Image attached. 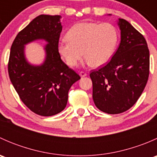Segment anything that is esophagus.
I'll use <instances>...</instances> for the list:
<instances>
[{"instance_id":"obj_1","label":"esophagus","mask_w":157,"mask_h":157,"mask_svg":"<svg viewBox=\"0 0 157 157\" xmlns=\"http://www.w3.org/2000/svg\"><path fill=\"white\" fill-rule=\"evenodd\" d=\"M86 75H87V74H86V73H85L84 71H80V76L81 77H86Z\"/></svg>"}]
</instances>
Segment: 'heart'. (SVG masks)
<instances>
[{"label":"heart","mask_w":157,"mask_h":157,"mask_svg":"<svg viewBox=\"0 0 157 157\" xmlns=\"http://www.w3.org/2000/svg\"><path fill=\"white\" fill-rule=\"evenodd\" d=\"M67 40L58 45V52L70 67L84 56L86 63L100 67L112 58L118 40L116 27L109 23L83 22L73 26L66 35Z\"/></svg>","instance_id":"b5f03b06"}]
</instances>
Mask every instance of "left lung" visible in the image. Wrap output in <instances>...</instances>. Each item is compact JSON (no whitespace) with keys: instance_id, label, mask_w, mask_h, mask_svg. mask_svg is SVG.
Returning a JSON list of instances; mask_svg holds the SVG:
<instances>
[{"instance_id":"left-lung-1","label":"left lung","mask_w":157,"mask_h":157,"mask_svg":"<svg viewBox=\"0 0 157 157\" xmlns=\"http://www.w3.org/2000/svg\"><path fill=\"white\" fill-rule=\"evenodd\" d=\"M121 42L112 59L90 71L96 106L119 114L133 106L143 93L150 74V52L143 35L127 20L119 19Z\"/></svg>"}]
</instances>
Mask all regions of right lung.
<instances>
[{
	"label": "right lung",
	"mask_w": 157,
	"mask_h": 157,
	"mask_svg": "<svg viewBox=\"0 0 157 157\" xmlns=\"http://www.w3.org/2000/svg\"><path fill=\"white\" fill-rule=\"evenodd\" d=\"M61 17L39 15L17 34L10 48L8 74L22 102L41 116H52L67 105L71 86L80 77L61 58L58 42L62 30ZM36 39L48 42L47 58L40 66L25 58L24 45Z\"/></svg>",
	"instance_id": "1"
}]
</instances>
